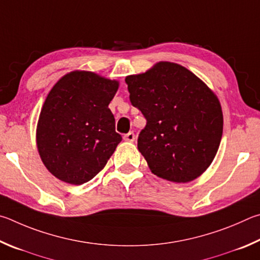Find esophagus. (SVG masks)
<instances>
[{
  "label": "esophagus",
  "mask_w": 260,
  "mask_h": 260,
  "mask_svg": "<svg viewBox=\"0 0 260 260\" xmlns=\"http://www.w3.org/2000/svg\"><path fill=\"white\" fill-rule=\"evenodd\" d=\"M123 139L125 140V142H130V143H133V142H135V139H136V136H135V134L134 133H127L126 135H124V137H123Z\"/></svg>",
  "instance_id": "esophagus-1"
}]
</instances>
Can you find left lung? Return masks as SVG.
I'll use <instances>...</instances> for the list:
<instances>
[{"mask_svg":"<svg viewBox=\"0 0 260 260\" xmlns=\"http://www.w3.org/2000/svg\"><path fill=\"white\" fill-rule=\"evenodd\" d=\"M130 102L146 118L138 149L154 175L174 183L201 176L215 158L222 136L217 95L181 65L160 61L125 77Z\"/></svg>","mask_w":260,"mask_h":260,"instance_id":"left-lung-1","label":"left lung"}]
</instances>
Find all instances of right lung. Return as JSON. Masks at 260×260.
Here are the masks:
<instances>
[{"label": "right lung", "instance_id": "add662e5", "mask_svg": "<svg viewBox=\"0 0 260 260\" xmlns=\"http://www.w3.org/2000/svg\"><path fill=\"white\" fill-rule=\"evenodd\" d=\"M118 82L74 71L50 90L41 109L36 145L43 165L65 183L82 185L104 169L122 140L108 108Z\"/></svg>", "mask_w": 260, "mask_h": 260}]
</instances>
